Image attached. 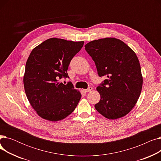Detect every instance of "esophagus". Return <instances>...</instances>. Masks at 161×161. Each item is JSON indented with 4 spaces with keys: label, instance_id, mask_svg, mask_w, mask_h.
<instances>
[{
    "label": "esophagus",
    "instance_id": "obj_1",
    "mask_svg": "<svg viewBox=\"0 0 161 161\" xmlns=\"http://www.w3.org/2000/svg\"><path fill=\"white\" fill-rule=\"evenodd\" d=\"M92 89V87H91V86H89L87 89H83V91H85V92H89V91H91Z\"/></svg>",
    "mask_w": 161,
    "mask_h": 161
}]
</instances>
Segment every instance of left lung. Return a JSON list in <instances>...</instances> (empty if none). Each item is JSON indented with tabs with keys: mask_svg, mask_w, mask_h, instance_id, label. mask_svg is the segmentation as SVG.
I'll list each match as a JSON object with an SVG mask.
<instances>
[{
	"mask_svg": "<svg viewBox=\"0 0 161 161\" xmlns=\"http://www.w3.org/2000/svg\"><path fill=\"white\" fill-rule=\"evenodd\" d=\"M85 47L95 63L99 77L108 78L97 88L100 100L95 109L109 119L126 115L136 104L142 87L136 53L123 41L114 38L91 41Z\"/></svg>",
	"mask_w": 161,
	"mask_h": 161,
	"instance_id": "obj_1",
	"label": "left lung"
}]
</instances>
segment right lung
<instances>
[{
  "label": "right lung",
  "mask_w": 161,
  "mask_h": 161,
  "mask_svg": "<svg viewBox=\"0 0 161 161\" xmlns=\"http://www.w3.org/2000/svg\"><path fill=\"white\" fill-rule=\"evenodd\" d=\"M84 42L52 38L34 48L25 66V93L38 115L48 121L64 119L74 110L81 97L71 82L58 80L69 78L67 70Z\"/></svg>",
  "instance_id": "add662e5"
}]
</instances>
